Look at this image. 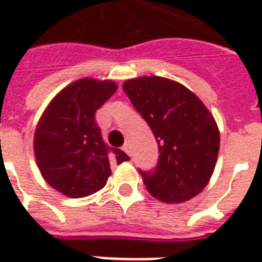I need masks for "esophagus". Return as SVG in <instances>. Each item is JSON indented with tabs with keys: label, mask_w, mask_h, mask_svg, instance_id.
I'll return each mask as SVG.
<instances>
[{
	"label": "esophagus",
	"mask_w": 262,
	"mask_h": 262,
	"mask_svg": "<svg viewBox=\"0 0 262 262\" xmlns=\"http://www.w3.org/2000/svg\"><path fill=\"white\" fill-rule=\"evenodd\" d=\"M121 149L125 152V154H128V155H131V146H129V144H128V142H125V144L122 145Z\"/></svg>",
	"instance_id": "obj_1"
}]
</instances>
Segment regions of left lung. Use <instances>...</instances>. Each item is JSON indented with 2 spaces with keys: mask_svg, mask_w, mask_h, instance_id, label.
Segmentation results:
<instances>
[{
  "mask_svg": "<svg viewBox=\"0 0 262 262\" xmlns=\"http://www.w3.org/2000/svg\"><path fill=\"white\" fill-rule=\"evenodd\" d=\"M135 110L155 135L159 159L141 172L148 192L164 203H183L199 194L216 166L220 131L214 117L193 92L159 76L122 84Z\"/></svg>",
  "mask_w": 262,
  "mask_h": 262,
  "instance_id": "left-lung-1",
  "label": "left lung"
}]
</instances>
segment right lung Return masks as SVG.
Instances as JSON below:
<instances>
[{
	"mask_svg": "<svg viewBox=\"0 0 262 262\" xmlns=\"http://www.w3.org/2000/svg\"><path fill=\"white\" fill-rule=\"evenodd\" d=\"M116 90L113 80L79 79L57 93L39 118L33 137L36 164L43 179L68 198L98 192L111 175V161L129 159L121 149L110 151L94 121Z\"/></svg>",
	"mask_w": 262,
	"mask_h": 262,
	"instance_id": "obj_1",
	"label": "right lung"
}]
</instances>
